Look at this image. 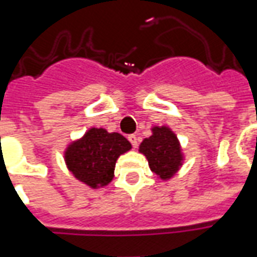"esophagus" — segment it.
Segmentation results:
<instances>
[{"label":"esophagus","mask_w":257,"mask_h":257,"mask_svg":"<svg viewBox=\"0 0 257 257\" xmlns=\"http://www.w3.org/2000/svg\"><path fill=\"white\" fill-rule=\"evenodd\" d=\"M128 140L131 142V144H132L133 148H136L137 144H139V139H137L136 135H129Z\"/></svg>","instance_id":"esophagus-1"}]
</instances>
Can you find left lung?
I'll list each match as a JSON object with an SVG mask.
<instances>
[{"mask_svg": "<svg viewBox=\"0 0 257 257\" xmlns=\"http://www.w3.org/2000/svg\"><path fill=\"white\" fill-rule=\"evenodd\" d=\"M139 151L148 160L151 171L162 181L171 179L183 163L179 140L168 126H154L152 135L143 140Z\"/></svg>", "mask_w": 257, "mask_h": 257, "instance_id": "8db88e82", "label": "left lung"}]
</instances>
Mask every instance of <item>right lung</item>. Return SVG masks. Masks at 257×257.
I'll use <instances>...</instances> for the list:
<instances>
[{
    "label": "right lung",
    "instance_id": "add662e5",
    "mask_svg": "<svg viewBox=\"0 0 257 257\" xmlns=\"http://www.w3.org/2000/svg\"><path fill=\"white\" fill-rule=\"evenodd\" d=\"M131 148V143L120 133L90 128L83 137L66 148L64 162L78 181L91 189H99L110 183L115 162Z\"/></svg>",
    "mask_w": 257,
    "mask_h": 257
}]
</instances>
